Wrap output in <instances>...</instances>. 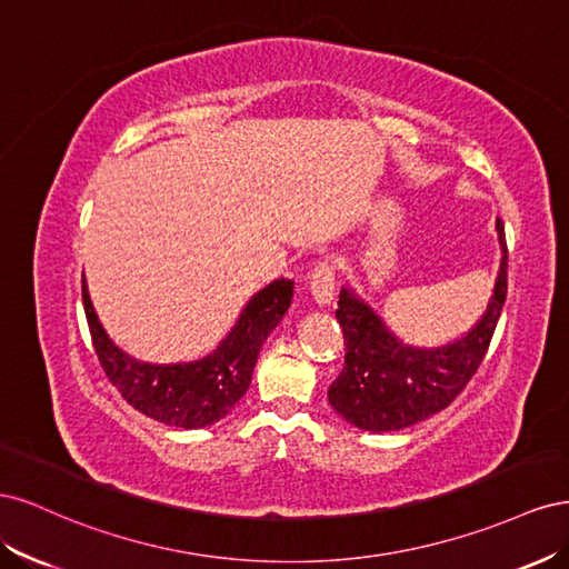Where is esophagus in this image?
Segmentation results:
<instances>
[{
  "mask_svg": "<svg viewBox=\"0 0 569 569\" xmlns=\"http://www.w3.org/2000/svg\"><path fill=\"white\" fill-rule=\"evenodd\" d=\"M311 295L313 301L322 308L330 306L335 297V270L330 263H320L311 274Z\"/></svg>",
  "mask_w": 569,
  "mask_h": 569,
  "instance_id": "1",
  "label": "esophagus"
}]
</instances>
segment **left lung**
Returning <instances> with one entry per match:
<instances>
[{"mask_svg":"<svg viewBox=\"0 0 569 569\" xmlns=\"http://www.w3.org/2000/svg\"><path fill=\"white\" fill-rule=\"evenodd\" d=\"M496 232L501 266L487 311L468 332L441 347L406 343L356 289L341 287L337 320L347 358L327 399L343 420L363 432H396L437 416L472 380L508 295V249L501 220H496Z\"/></svg>","mask_w":569,"mask_h":569,"instance_id":"8db88e82","label":"left lung"}]
</instances>
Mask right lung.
Wrapping results in <instances>:
<instances>
[{
	"label": "right lung",
	"mask_w": 569,
	"mask_h": 569,
	"mask_svg": "<svg viewBox=\"0 0 569 569\" xmlns=\"http://www.w3.org/2000/svg\"><path fill=\"white\" fill-rule=\"evenodd\" d=\"M295 282L272 280L247 301L232 330L197 360L149 363L126 353L107 335L82 280V303L99 363L120 396L147 418L180 429L216 425L242 401L263 341L284 318Z\"/></svg>",
	"instance_id": "obj_1"
}]
</instances>
